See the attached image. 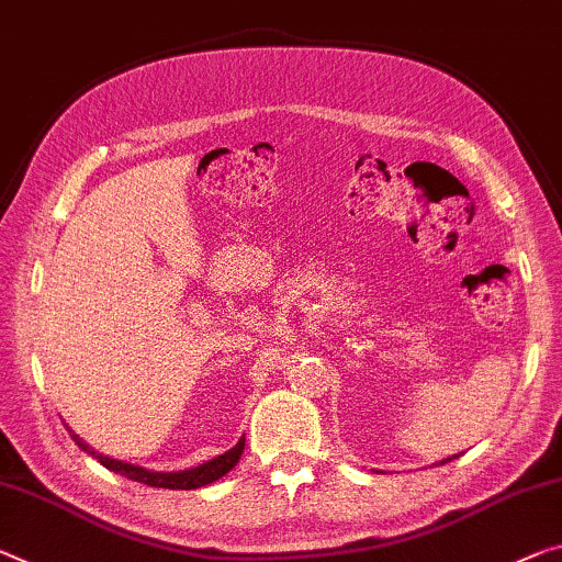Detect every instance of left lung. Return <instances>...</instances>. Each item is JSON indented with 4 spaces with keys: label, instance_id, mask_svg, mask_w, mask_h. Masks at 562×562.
Returning <instances> with one entry per match:
<instances>
[{
    "label": "left lung",
    "instance_id": "1",
    "mask_svg": "<svg viewBox=\"0 0 562 562\" xmlns=\"http://www.w3.org/2000/svg\"><path fill=\"white\" fill-rule=\"evenodd\" d=\"M457 457H460V454H452V457H447V460H442V462H439V464H445V462H452V460H457Z\"/></svg>",
    "mask_w": 562,
    "mask_h": 562
}]
</instances>
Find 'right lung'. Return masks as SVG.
<instances>
[{
    "instance_id": "obj_1",
    "label": "right lung",
    "mask_w": 562,
    "mask_h": 562,
    "mask_svg": "<svg viewBox=\"0 0 562 562\" xmlns=\"http://www.w3.org/2000/svg\"><path fill=\"white\" fill-rule=\"evenodd\" d=\"M70 435L75 439V445L85 450L88 454H92L94 460H100L102 468H108L110 472H117L123 474L127 480H135V482H143V485H150V487H166V490H198V487H205L211 485V482L221 480L223 474L231 472L236 468L240 454H244V447H246V437L238 439L236 447H231L228 452H223L218 457H213V460L198 464V468L191 470H180V472H153V470H145V468H137V464L131 462H120V460H112L108 454H100L94 452L90 445H85L80 437L75 435L70 429Z\"/></svg>"
}]
</instances>
